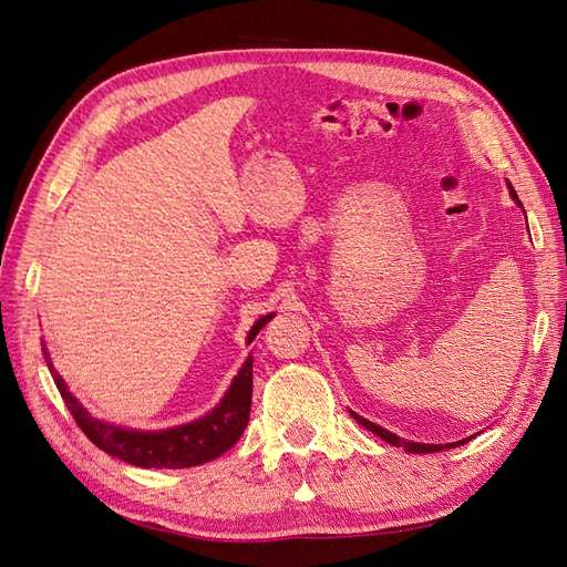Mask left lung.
Instances as JSON below:
<instances>
[{
	"label": "left lung",
	"mask_w": 567,
	"mask_h": 567,
	"mask_svg": "<svg viewBox=\"0 0 567 567\" xmlns=\"http://www.w3.org/2000/svg\"><path fill=\"white\" fill-rule=\"evenodd\" d=\"M508 188H511V198L516 200L520 208H523V203L518 200V194L513 192V186L508 184ZM352 414V419L359 423V425H364L367 431H371V433H375L379 437H383L385 442H390V444H394V447H404L409 454H433V452H440V450H452V447H458V444H463V442H468L471 437H466V440H458V442H450V444H419V442H406V440H402V437H398L394 433H390V431H385V427H381V425H375V423H371V421H367V419H362L359 414H354V411H350Z\"/></svg>",
	"instance_id": "left-lung-1"
}]
</instances>
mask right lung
Here are the masks:
<instances>
[{"label":"right lung","instance_id":"add662e5","mask_svg":"<svg viewBox=\"0 0 567 567\" xmlns=\"http://www.w3.org/2000/svg\"><path fill=\"white\" fill-rule=\"evenodd\" d=\"M274 315L257 319L248 333V342L255 340L262 326ZM47 364L54 383L61 392V398L71 411L80 431L87 435L99 450H104L120 461L132 463L140 468H192L200 466L205 461H213L219 454L231 450L236 440L244 435L248 419H250V400H252V357L246 359V364L238 371L231 388L227 390L225 400H221L210 414H205L198 421L186 425L169 427V431H130V427H120L113 423H104L94 419L87 409H84L71 390L65 388L63 379L51 367L49 357Z\"/></svg>","mask_w":567,"mask_h":567}]
</instances>
